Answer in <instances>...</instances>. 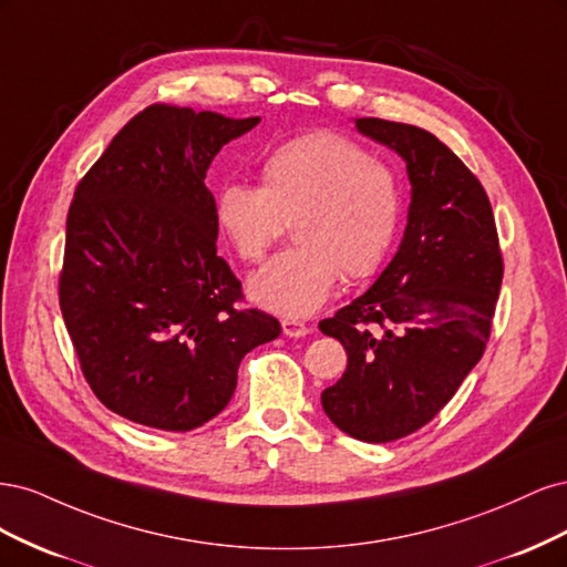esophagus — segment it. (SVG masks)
Segmentation results:
<instances>
[{"instance_id":"esophagus-1","label":"esophagus","mask_w":567,"mask_h":567,"mask_svg":"<svg viewBox=\"0 0 567 567\" xmlns=\"http://www.w3.org/2000/svg\"><path fill=\"white\" fill-rule=\"evenodd\" d=\"M281 329H284V333L288 338H302V336L310 333V326L298 321V319H284L281 321Z\"/></svg>"}]
</instances>
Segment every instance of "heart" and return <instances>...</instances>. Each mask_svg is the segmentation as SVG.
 I'll return each mask as SVG.
<instances>
[{
  "mask_svg": "<svg viewBox=\"0 0 567 567\" xmlns=\"http://www.w3.org/2000/svg\"><path fill=\"white\" fill-rule=\"evenodd\" d=\"M402 194L394 169L336 132L296 136L260 163V186L227 182L213 215L219 234L246 262L262 260L284 221L298 248L255 271L250 298L279 317H307L331 296L340 269L371 277L400 227Z\"/></svg>",
  "mask_w": 567,
  "mask_h": 567,
  "instance_id": "obj_1",
  "label": "heart"
}]
</instances>
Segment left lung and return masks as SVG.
Listing matches in <instances>:
<instances>
[{
    "instance_id": "1",
    "label": "left lung",
    "mask_w": 567,
    "mask_h": 567,
    "mask_svg": "<svg viewBox=\"0 0 567 567\" xmlns=\"http://www.w3.org/2000/svg\"><path fill=\"white\" fill-rule=\"evenodd\" d=\"M354 127L406 163L411 203L381 277L319 323L348 352L321 406L350 437L390 442L433 421L480 362L504 262L483 184L435 134L381 117Z\"/></svg>"
}]
</instances>
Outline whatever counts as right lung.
<instances>
[{
	"mask_svg": "<svg viewBox=\"0 0 567 567\" xmlns=\"http://www.w3.org/2000/svg\"><path fill=\"white\" fill-rule=\"evenodd\" d=\"M260 117L153 104L120 130L65 221L59 302L84 379L117 416L186 433L225 409L238 364L281 323L236 310L205 175Z\"/></svg>",
	"mask_w": 567,
	"mask_h": 567,
	"instance_id": "obj_1",
	"label": "right lung"
}]
</instances>
